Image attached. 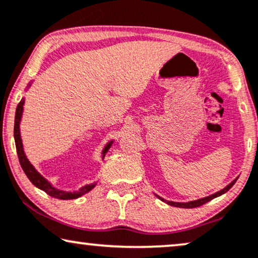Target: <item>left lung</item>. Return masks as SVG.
<instances>
[{"label":"left lung","mask_w":258,"mask_h":258,"mask_svg":"<svg viewBox=\"0 0 258 258\" xmlns=\"http://www.w3.org/2000/svg\"><path fill=\"white\" fill-rule=\"evenodd\" d=\"M238 179V178H236V179H233L231 183H230L229 185H226V186L224 188H222L221 191L216 192V194H212L210 196H208V197H204V198H199V199H196V201H190V202H185V203H180V202H172V201H166V199L161 198L160 196L156 195L158 198L160 199V201L165 202L166 204L169 205H172V207H176V208H184V209H192V208H197V207H201V205H203L205 203H208V202H210L211 199H214L216 197H219V196L224 195L225 192H228L230 188L232 187V185L236 183V180Z\"/></svg>","instance_id":"obj_1"}]
</instances>
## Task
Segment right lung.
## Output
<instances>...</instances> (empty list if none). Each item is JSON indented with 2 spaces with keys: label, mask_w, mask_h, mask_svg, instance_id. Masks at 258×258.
Returning <instances> with one entry per match:
<instances>
[{
  "label": "right lung",
  "mask_w": 258,
  "mask_h": 258,
  "mask_svg": "<svg viewBox=\"0 0 258 258\" xmlns=\"http://www.w3.org/2000/svg\"><path fill=\"white\" fill-rule=\"evenodd\" d=\"M33 82L34 80H30L28 86H27L26 91H28ZM23 106H25V97L21 99V101H20V104L17 105V108H16L15 123H14V139H15L16 151H17V156H19V159H20V164H21L22 169L27 174V177L29 178V180L32 181L37 188L44 191L46 194L51 196V197L57 198V199H64V201H66V199H77L79 197H81V196L86 195L91 190H93L95 185H97V181H94V183H91V184H86L77 191H66V190H62V188L55 187L54 185L51 184L47 178H44L42 174L35 169V166L30 163L29 159L26 156L25 147H23V143L21 138V130H20V125H21L22 114H23ZM113 142H114V140H109V142L104 146V149L101 151V159H104L106 152L111 149Z\"/></svg>",
  "instance_id": "right-lung-1"
}]
</instances>
